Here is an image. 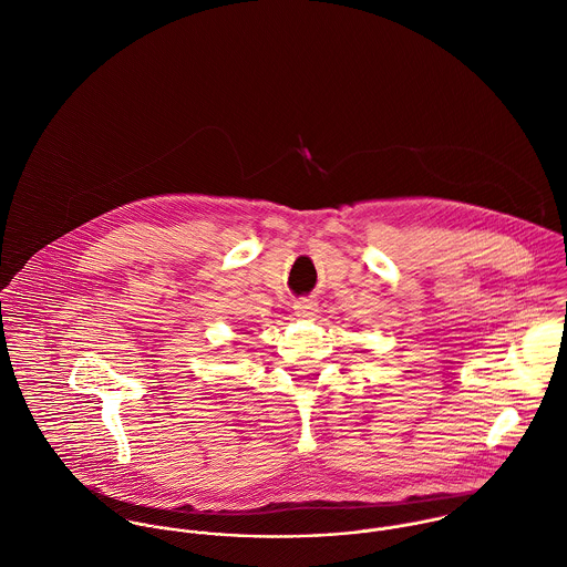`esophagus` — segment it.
<instances>
[{"mask_svg":"<svg viewBox=\"0 0 567 567\" xmlns=\"http://www.w3.org/2000/svg\"><path fill=\"white\" fill-rule=\"evenodd\" d=\"M299 319H315L319 315V303L315 299H301L295 303Z\"/></svg>","mask_w":567,"mask_h":567,"instance_id":"34e87169","label":"esophagus"}]
</instances>
